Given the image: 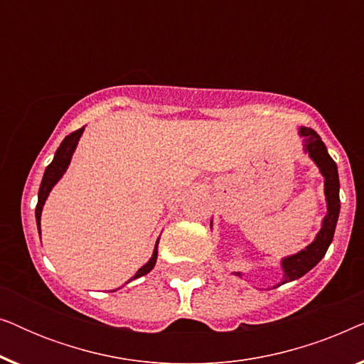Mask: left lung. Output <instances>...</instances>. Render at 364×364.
Here are the masks:
<instances>
[{
	"label": "left lung",
	"instance_id": "8db88e82",
	"mask_svg": "<svg viewBox=\"0 0 364 364\" xmlns=\"http://www.w3.org/2000/svg\"><path fill=\"white\" fill-rule=\"evenodd\" d=\"M300 134L305 137V151L310 154V157L316 162V166L320 167L321 173L325 176L328 213L325 220H323V227L316 235L315 242L308 245L305 250L296 253V255H291L283 260L282 265L283 270H285V280L282 282V285L303 277L325 257L328 247H330L333 240V235H335L338 215H340V178H338L336 162L330 157L325 142L321 141L320 136L313 129L301 127Z\"/></svg>",
	"mask_w": 364,
	"mask_h": 364
}]
</instances>
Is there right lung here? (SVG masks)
<instances>
[{
    "mask_svg": "<svg viewBox=\"0 0 364 364\" xmlns=\"http://www.w3.org/2000/svg\"><path fill=\"white\" fill-rule=\"evenodd\" d=\"M82 131H84V127L77 129V131H74V132L69 134V136L64 137L61 146L58 147L56 154H54L53 162L49 164V166L46 167V171H44L41 187H39V192H38V205H36V223H38L39 233H41L39 220H41V210H43L44 202H46V198L49 196V192H51V188L54 187V183H56L59 178H61L64 171H66L68 166H69V162H71V156H73L74 149H76V146H77V141H79V137H81ZM157 243H156V248H154L151 260H149L142 268H139L137 273L132 278H139V277L146 275V273L152 270L154 265H156V262H157ZM132 278H131V280H132Z\"/></svg>",
    "mask_w": 364,
    "mask_h": 364,
    "instance_id": "1",
    "label": "right lung"
}]
</instances>
